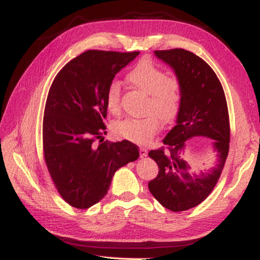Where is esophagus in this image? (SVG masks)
Segmentation results:
<instances>
[{"mask_svg": "<svg viewBox=\"0 0 260 260\" xmlns=\"http://www.w3.org/2000/svg\"><path fill=\"white\" fill-rule=\"evenodd\" d=\"M147 153H148V149L147 148H144V147H141L140 148V156L141 157H146Z\"/></svg>", "mask_w": 260, "mask_h": 260, "instance_id": "1", "label": "esophagus"}]
</instances>
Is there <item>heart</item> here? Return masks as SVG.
Listing matches in <instances>:
<instances>
[{
	"label": "heart",
	"instance_id": "obj_1",
	"mask_svg": "<svg viewBox=\"0 0 260 260\" xmlns=\"http://www.w3.org/2000/svg\"><path fill=\"white\" fill-rule=\"evenodd\" d=\"M127 80L149 95L146 113L142 119H124L114 124V133L139 144H147L164 124L172 121L180 110L182 86L178 78L166 76L151 61L142 60L127 73ZM121 88L118 81L110 82L105 94V105L110 113L120 112Z\"/></svg>",
	"mask_w": 260,
	"mask_h": 260
}]
</instances>
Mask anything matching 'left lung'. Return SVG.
I'll list each match as a JSON object with an SVG mask.
<instances>
[{
    "mask_svg": "<svg viewBox=\"0 0 260 260\" xmlns=\"http://www.w3.org/2000/svg\"><path fill=\"white\" fill-rule=\"evenodd\" d=\"M155 55L174 70L182 100L177 125L162 140L164 146L149 151L159 172L148 187L164 208L179 212L202 203L217 184L230 151V116L221 82L205 60L182 48L155 50ZM196 136L212 138L217 155L216 166L200 176L191 174L183 159L184 142Z\"/></svg>",
    "mask_w": 260,
    "mask_h": 260,
    "instance_id": "1",
    "label": "left lung"
}]
</instances>
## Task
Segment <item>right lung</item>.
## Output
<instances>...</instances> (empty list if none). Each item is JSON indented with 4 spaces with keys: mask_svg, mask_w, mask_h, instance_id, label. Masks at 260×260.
Segmentation results:
<instances>
[{
    "mask_svg": "<svg viewBox=\"0 0 260 260\" xmlns=\"http://www.w3.org/2000/svg\"><path fill=\"white\" fill-rule=\"evenodd\" d=\"M139 54L87 50L51 83L43 113V157L57 191L73 208L99 203L114 172L139 158V148L131 141H101L107 133L108 86Z\"/></svg>",
    "mask_w": 260,
    "mask_h": 260,
    "instance_id": "1",
    "label": "right lung"
}]
</instances>
